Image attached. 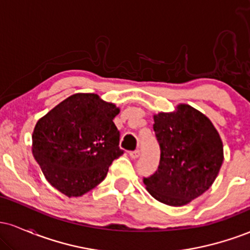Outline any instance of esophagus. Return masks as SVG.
Listing matches in <instances>:
<instances>
[{
  "mask_svg": "<svg viewBox=\"0 0 250 250\" xmlns=\"http://www.w3.org/2000/svg\"><path fill=\"white\" fill-rule=\"evenodd\" d=\"M129 155H130V157L131 159H137V157L140 156V150L139 149H137V150H134V151H130V153H129Z\"/></svg>",
  "mask_w": 250,
  "mask_h": 250,
  "instance_id": "obj_1",
  "label": "esophagus"
}]
</instances>
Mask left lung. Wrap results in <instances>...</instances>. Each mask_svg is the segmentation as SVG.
<instances>
[{"instance_id": "left-lung-1", "label": "left lung", "mask_w": 250, "mask_h": 250, "mask_svg": "<svg viewBox=\"0 0 250 250\" xmlns=\"http://www.w3.org/2000/svg\"><path fill=\"white\" fill-rule=\"evenodd\" d=\"M153 117L161 159L156 173L143 179V183L149 194L165 205H188L208 190L219 175L222 140L213 122L186 103Z\"/></svg>"}]
</instances>
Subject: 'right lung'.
Returning <instances> with one entry per match:
<instances>
[{"mask_svg": "<svg viewBox=\"0 0 250 250\" xmlns=\"http://www.w3.org/2000/svg\"><path fill=\"white\" fill-rule=\"evenodd\" d=\"M119 113L97 94L77 93L37 121L31 151L54 188L77 197L104 180L111 162L123 154L113 122Z\"/></svg>", "mask_w": 250, "mask_h": 250, "instance_id": "obj_1", "label": "right lung"}]
</instances>
